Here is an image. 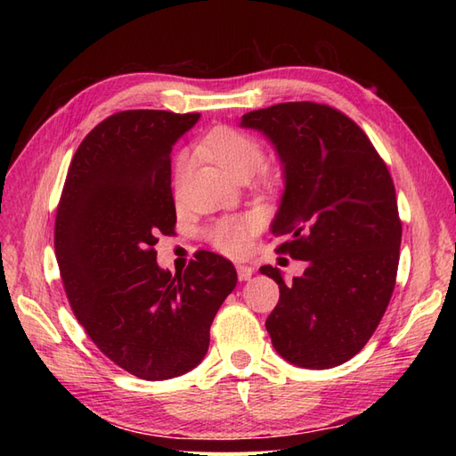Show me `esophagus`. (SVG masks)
Here are the masks:
<instances>
[{
    "label": "esophagus",
    "mask_w": 456,
    "mask_h": 456,
    "mask_svg": "<svg viewBox=\"0 0 456 456\" xmlns=\"http://www.w3.org/2000/svg\"><path fill=\"white\" fill-rule=\"evenodd\" d=\"M253 274H255V268L253 266L237 265V276H239L240 282H243V280H250V276H253Z\"/></svg>",
    "instance_id": "34e87169"
}]
</instances>
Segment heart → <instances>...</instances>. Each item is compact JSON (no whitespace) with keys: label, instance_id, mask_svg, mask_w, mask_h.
<instances>
[{"label":"heart","instance_id":"heart-1","mask_svg":"<svg viewBox=\"0 0 456 456\" xmlns=\"http://www.w3.org/2000/svg\"><path fill=\"white\" fill-rule=\"evenodd\" d=\"M200 152L216 160L221 168H225L231 176H248L263 167L265 149L253 134L233 127H217L206 134L200 142ZM190 154L178 152L174 159V186L180 188L190 170ZM258 227L256 217L233 216L223 217L213 223L208 231L211 245L231 256L243 255L248 248L250 237Z\"/></svg>","mask_w":456,"mask_h":456}]
</instances>
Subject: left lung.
Returning <instances> with one entry per match:
<instances>
[{"instance_id":"obj_1","label":"left lung","mask_w":456,"mask_h":456,"mask_svg":"<svg viewBox=\"0 0 456 456\" xmlns=\"http://www.w3.org/2000/svg\"><path fill=\"white\" fill-rule=\"evenodd\" d=\"M284 164L286 191L273 235L276 253L305 260L280 288L266 331L276 351L302 368H333L368 343L390 304L400 263L402 219L388 167L358 125L327 103L286 102L248 111Z\"/></svg>"}]
</instances>
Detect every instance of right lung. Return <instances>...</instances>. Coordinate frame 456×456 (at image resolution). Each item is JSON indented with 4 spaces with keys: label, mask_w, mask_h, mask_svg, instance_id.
I'll return each mask as SVG.
<instances>
[{
    "label": "right lung",
    "mask_w": 456,
    "mask_h": 456,
    "mask_svg": "<svg viewBox=\"0 0 456 456\" xmlns=\"http://www.w3.org/2000/svg\"><path fill=\"white\" fill-rule=\"evenodd\" d=\"M200 113L127 110L95 125L68 167L54 253L68 302L100 351L142 380H168L201 362L235 266L198 250L183 273L157 265L176 227L170 151Z\"/></svg>",
    "instance_id": "right-lung-1"
}]
</instances>
